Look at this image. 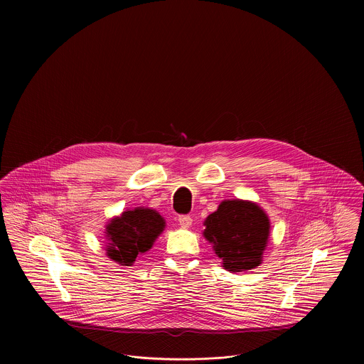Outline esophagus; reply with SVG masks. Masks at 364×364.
Returning a JSON list of instances; mask_svg holds the SVG:
<instances>
[{
    "label": "esophagus",
    "mask_w": 364,
    "mask_h": 364,
    "mask_svg": "<svg viewBox=\"0 0 364 364\" xmlns=\"http://www.w3.org/2000/svg\"><path fill=\"white\" fill-rule=\"evenodd\" d=\"M178 221H179V225L182 228H189L192 225V217L191 215H179Z\"/></svg>",
    "instance_id": "1"
}]
</instances>
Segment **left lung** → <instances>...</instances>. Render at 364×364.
Segmentation results:
<instances>
[{"mask_svg":"<svg viewBox=\"0 0 364 364\" xmlns=\"http://www.w3.org/2000/svg\"><path fill=\"white\" fill-rule=\"evenodd\" d=\"M203 224V237L225 270L235 273L260 266L270 235V220L258 203L223 200Z\"/></svg>","mask_w":364,"mask_h":364,"instance_id":"8db88e82","label":"left lung"}]
</instances>
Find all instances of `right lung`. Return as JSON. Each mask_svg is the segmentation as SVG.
I'll return each mask as SVG.
<instances>
[{
    "label": "right lung",
    "instance_id": "add662e5",
    "mask_svg": "<svg viewBox=\"0 0 364 364\" xmlns=\"http://www.w3.org/2000/svg\"><path fill=\"white\" fill-rule=\"evenodd\" d=\"M164 230L165 220L154 208H127L105 225L106 257L122 266H132L137 257L153 248Z\"/></svg>",
    "mask_w": 364,
    "mask_h": 364
}]
</instances>
